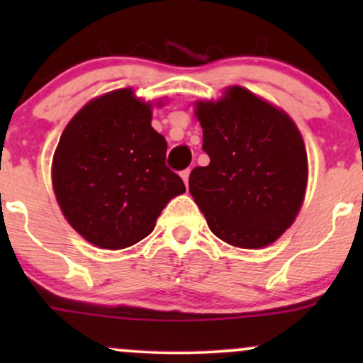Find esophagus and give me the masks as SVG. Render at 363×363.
<instances>
[{
	"instance_id": "esophagus-1",
	"label": "esophagus",
	"mask_w": 363,
	"mask_h": 363,
	"mask_svg": "<svg viewBox=\"0 0 363 363\" xmlns=\"http://www.w3.org/2000/svg\"><path fill=\"white\" fill-rule=\"evenodd\" d=\"M189 174H191V169H186V170H182V172H181V177H182V181H184L186 187L189 186Z\"/></svg>"
}]
</instances>
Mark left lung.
<instances>
[{
  "label": "left lung",
  "instance_id": "obj_1",
  "mask_svg": "<svg viewBox=\"0 0 363 363\" xmlns=\"http://www.w3.org/2000/svg\"><path fill=\"white\" fill-rule=\"evenodd\" d=\"M210 165L194 167L189 193L208 227L244 249L269 245L294 223L307 187V152L295 123L242 86L196 102Z\"/></svg>",
  "mask_w": 363,
  "mask_h": 363
}]
</instances>
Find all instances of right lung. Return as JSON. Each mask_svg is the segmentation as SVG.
<instances>
[{"mask_svg": "<svg viewBox=\"0 0 363 363\" xmlns=\"http://www.w3.org/2000/svg\"><path fill=\"white\" fill-rule=\"evenodd\" d=\"M167 141L152 128V106L131 89L82 107L52 158V187L69 225L97 247L124 249L155 227L184 182L165 165Z\"/></svg>", "mask_w": 363, "mask_h": 363, "instance_id": "add662e5", "label": "right lung"}]
</instances>
